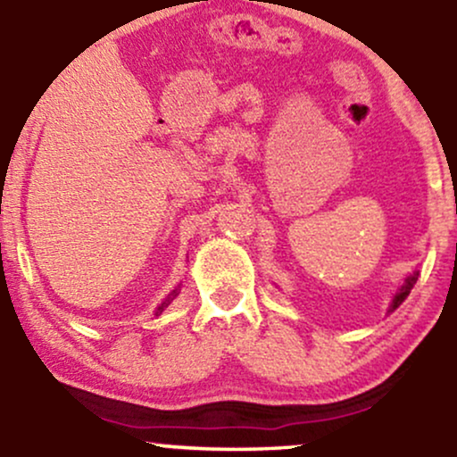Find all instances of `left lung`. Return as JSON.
<instances>
[{
  "mask_svg": "<svg viewBox=\"0 0 457 457\" xmlns=\"http://www.w3.org/2000/svg\"><path fill=\"white\" fill-rule=\"evenodd\" d=\"M417 277H419V270H414L411 277H408L406 281H403V286H402V290L397 292L395 295V298H393V303H391V307H389V312H393V309H397L403 303V298H406L408 295H411V290H412V286L414 283H417Z\"/></svg>",
  "mask_w": 457,
  "mask_h": 457,
  "instance_id": "1",
  "label": "left lung"
}]
</instances>
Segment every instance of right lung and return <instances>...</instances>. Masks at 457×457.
<instances>
[{"label": "right lung", "mask_w": 457, "mask_h": 457, "mask_svg": "<svg viewBox=\"0 0 457 457\" xmlns=\"http://www.w3.org/2000/svg\"><path fill=\"white\" fill-rule=\"evenodd\" d=\"M176 296H178V290H174V292H171V295H170V296H167V298H165V301H162V303H161V305H159V309H156V313H161V312H162V309H165L167 305H170V303H171V301H174V298H176Z\"/></svg>", "instance_id": "add662e5"}]
</instances>
